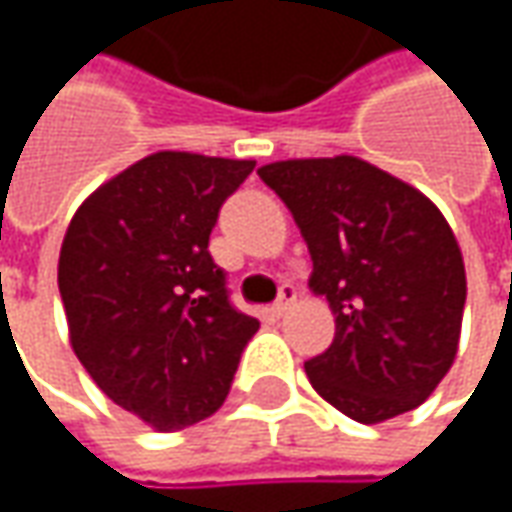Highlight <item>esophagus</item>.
<instances>
[{
    "label": "esophagus",
    "instance_id": "34e87169",
    "mask_svg": "<svg viewBox=\"0 0 512 512\" xmlns=\"http://www.w3.org/2000/svg\"><path fill=\"white\" fill-rule=\"evenodd\" d=\"M296 302V287L285 285L279 290V299H276V305H273V316H285L287 310L293 307Z\"/></svg>",
    "mask_w": 512,
    "mask_h": 512
}]
</instances>
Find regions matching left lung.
Listing matches in <instances>:
<instances>
[{
	"instance_id": "1",
	"label": "left lung",
	"mask_w": 512,
	"mask_h": 512,
	"mask_svg": "<svg viewBox=\"0 0 512 512\" xmlns=\"http://www.w3.org/2000/svg\"><path fill=\"white\" fill-rule=\"evenodd\" d=\"M305 236L336 336L305 362L313 390L362 424L402 416L459 353L467 299L462 247L422 190L359 156L259 168Z\"/></svg>"
}]
</instances>
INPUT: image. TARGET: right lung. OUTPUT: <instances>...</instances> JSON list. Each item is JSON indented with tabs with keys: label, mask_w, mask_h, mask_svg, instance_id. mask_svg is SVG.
I'll return each mask as SVG.
<instances>
[{
	"label": "right lung",
	"mask_w": 512,
	"mask_h": 512,
	"mask_svg": "<svg viewBox=\"0 0 512 512\" xmlns=\"http://www.w3.org/2000/svg\"><path fill=\"white\" fill-rule=\"evenodd\" d=\"M256 168L159 150L99 185L70 219L59 293L70 347L122 410L159 433L216 413L259 319L227 302L207 242Z\"/></svg>",
	"instance_id": "obj_1"
}]
</instances>
